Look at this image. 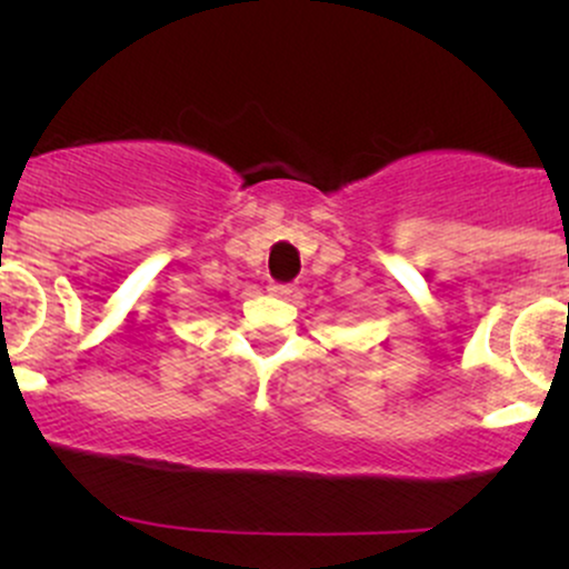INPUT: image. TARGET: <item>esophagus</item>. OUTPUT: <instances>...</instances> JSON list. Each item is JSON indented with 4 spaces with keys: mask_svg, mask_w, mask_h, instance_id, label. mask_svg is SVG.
Listing matches in <instances>:
<instances>
[{
    "mask_svg": "<svg viewBox=\"0 0 569 569\" xmlns=\"http://www.w3.org/2000/svg\"><path fill=\"white\" fill-rule=\"evenodd\" d=\"M270 293H272V297H280V299H291V297H297L299 289L293 283H272Z\"/></svg>",
    "mask_w": 569,
    "mask_h": 569,
    "instance_id": "1",
    "label": "esophagus"
}]
</instances>
